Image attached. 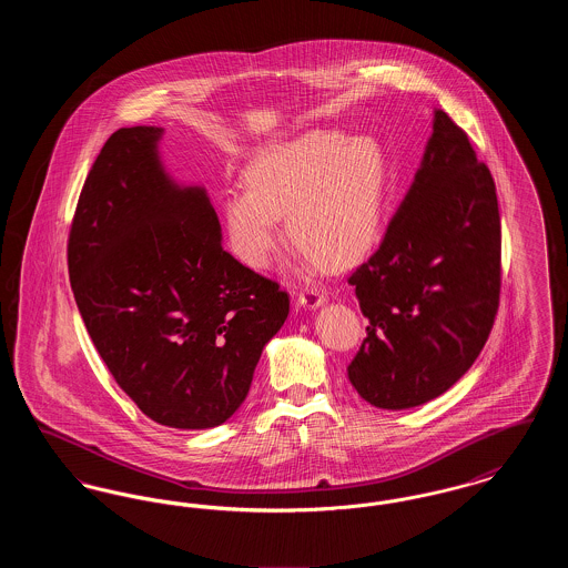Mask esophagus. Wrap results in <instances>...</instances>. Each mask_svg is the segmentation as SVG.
I'll use <instances>...</instances> for the list:
<instances>
[{
  "mask_svg": "<svg viewBox=\"0 0 568 568\" xmlns=\"http://www.w3.org/2000/svg\"><path fill=\"white\" fill-rule=\"evenodd\" d=\"M297 306H304V308H308V311H315V308H320V306H324L325 300L324 294L322 292H317V290H306V292H302L300 296H297Z\"/></svg>",
  "mask_w": 568,
  "mask_h": 568,
  "instance_id": "34e87169",
  "label": "esophagus"
}]
</instances>
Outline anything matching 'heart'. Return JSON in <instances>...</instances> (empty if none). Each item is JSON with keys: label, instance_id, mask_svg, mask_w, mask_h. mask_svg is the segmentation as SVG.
Here are the masks:
<instances>
[{"label": "heart", "instance_id": "heart-1", "mask_svg": "<svg viewBox=\"0 0 568 568\" xmlns=\"http://www.w3.org/2000/svg\"><path fill=\"white\" fill-rule=\"evenodd\" d=\"M246 190L225 191L221 216L236 260L266 271L287 232L304 246L311 271L347 264L377 236L385 155L371 135L313 130L264 146L244 168Z\"/></svg>", "mask_w": 568, "mask_h": 568}]
</instances>
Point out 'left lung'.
Here are the masks:
<instances>
[{"label":"left lung","mask_w":568,"mask_h":568,"mask_svg":"<svg viewBox=\"0 0 568 568\" xmlns=\"http://www.w3.org/2000/svg\"><path fill=\"white\" fill-rule=\"evenodd\" d=\"M349 285L368 336L347 375L377 408L430 403L484 349L500 296L496 185L447 112L434 110L405 200Z\"/></svg>","instance_id":"1"}]
</instances>
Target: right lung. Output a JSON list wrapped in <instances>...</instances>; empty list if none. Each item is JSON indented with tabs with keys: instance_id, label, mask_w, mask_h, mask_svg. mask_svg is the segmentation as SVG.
<instances>
[{
	"instance_id": "add662e5",
	"label": "right lung",
	"mask_w": 568,
	"mask_h": 568,
	"mask_svg": "<svg viewBox=\"0 0 568 568\" xmlns=\"http://www.w3.org/2000/svg\"><path fill=\"white\" fill-rule=\"evenodd\" d=\"M162 138L138 125L106 140L79 197L68 271L119 387L153 422L204 430L243 405L290 296L223 248L209 193L170 176Z\"/></svg>"
}]
</instances>
